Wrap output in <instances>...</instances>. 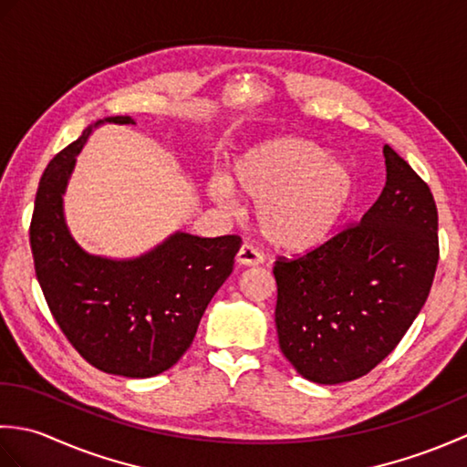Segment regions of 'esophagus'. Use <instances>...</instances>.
Returning <instances> with one entry per match:
<instances>
[{
    "label": "esophagus",
    "instance_id": "obj_1",
    "mask_svg": "<svg viewBox=\"0 0 467 467\" xmlns=\"http://www.w3.org/2000/svg\"><path fill=\"white\" fill-rule=\"evenodd\" d=\"M236 263L241 266H254L263 263V254L251 244H243L239 253H236Z\"/></svg>",
    "mask_w": 467,
    "mask_h": 467
}]
</instances>
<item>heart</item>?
<instances>
[{"instance_id": "obj_1", "label": "heart", "mask_w": 467, "mask_h": 467, "mask_svg": "<svg viewBox=\"0 0 467 467\" xmlns=\"http://www.w3.org/2000/svg\"><path fill=\"white\" fill-rule=\"evenodd\" d=\"M353 168L313 140L273 138L231 162L228 178L214 176L206 194L231 208L234 192L256 204L261 234L275 249L305 253L329 239L351 202Z\"/></svg>"}]
</instances>
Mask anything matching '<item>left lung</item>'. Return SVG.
<instances>
[{
	"mask_svg": "<svg viewBox=\"0 0 467 467\" xmlns=\"http://www.w3.org/2000/svg\"><path fill=\"white\" fill-rule=\"evenodd\" d=\"M387 181L357 223L299 259L275 263L283 355L305 379L353 381L389 355L428 299L440 259L430 186L383 146Z\"/></svg>",
	"mask_w": 467,
	"mask_h": 467,
	"instance_id": "left-lung-1",
	"label": "left lung"
}]
</instances>
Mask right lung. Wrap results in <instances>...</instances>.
<instances>
[{
    "label": "right lung",
    "instance_id": "add662e5",
    "mask_svg": "<svg viewBox=\"0 0 467 467\" xmlns=\"http://www.w3.org/2000/svg\"><path fill=\"white\" fill-rule=\"evenodd\" d=\"M136 124L110 116L88 126L47 164L29 226L34 266L59 329L96 369L154 377L191 347L208 303L233 273L241 236L216 239L176 231L134 259L84 251L69 233L64 194L92 128Z\"/></svg>",
    "mask_w": 467,
    "mask_h": 467
}]
</instances>
